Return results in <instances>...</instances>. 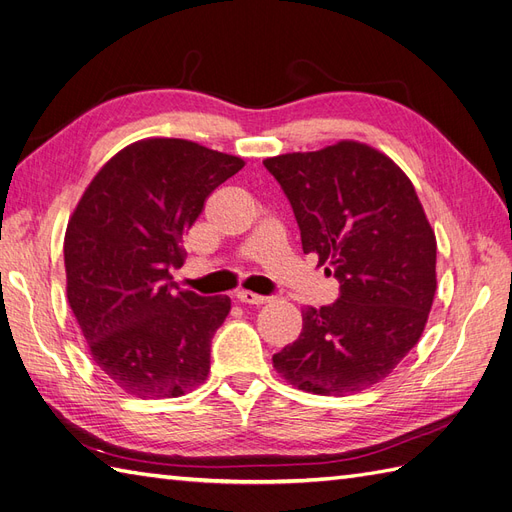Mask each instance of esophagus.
Masks as SVG:
<instances>
[{
    "label": "esophagus",
    "mask_w": 512,
    "mask_h": 512,
    "mask_svg": "<svg viewBox=\"0 0 512 512\" xmlns=\"http://www.w3.org/2000/svg\"><path fill=\"white\" fill-rule=\"evenodd\" d=\"M235 298H238L240 303H244V305H264V303H268L266 296H259V294H253L248 290L238 292V294H235Z\"/></svg>",
    "instance_id": "1"
}]
</instances>
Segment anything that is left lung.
Masks as SVG:
<instances>
[{"mask_svg":"<svg viewBox=\"0 0 512 512\" xmlns=\"http://www.w3.org/2000/svg\"><path fill=\"white\" fill-rule=\"evenodd\" d=\"M264 166L290 201L305 253L339 298L303 309V331L272 357L287 383L348 396L381 383L424 333L437 290V240L411 179L381 151L342 140Z\"/></svg>","mask_w":512,"mask_h":512,"instance_id":"8db88e82","label":"left lung"}]
</instances>
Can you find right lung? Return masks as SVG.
I'll return each mask as SVG.
<instances>
[{"instance_id":"1","label":"right lung","mask_w":512,"mask_h":512,"mask_svg":"<svg viewBox=\"0 0 512 512\" xmlns=\"http://www.w3.org/2000/svg\"><path fill=\"white\" fill-rule=\"evenodd\" d=\"M242 157L181 138L129 144L101 166L64 233L67 298L99 370L136 398L205 383L229 296L179 292L181 238Z\"/></svg>"}]
</instances>
